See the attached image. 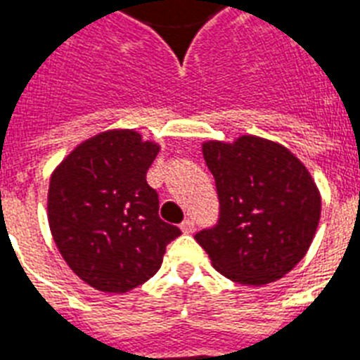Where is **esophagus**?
I'll use <instances>...</instances> for the list:
<instances>
[{
    "instance_id": "34e87169",
    "label": "esophagus",
    "mask_w": 360,
    "mask_h": 360,
    "mask_svg": "<svg viewBox=\"0 0 360 360\" xmlns=\"http://www.w3.org/2000/svg\"><path fill=\"white\" fill-rule=\"evenodd\" d=\"M181 231L185 232V234H190V232L195 231V223L192 219H185V221L181 223Z\"/></svg>"
}]
</instances>
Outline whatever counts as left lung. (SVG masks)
Masks as SVG:
<instances>
[{
	"label": "left lung",
	"instance_id": "1",
	"mask_svg": "<svg viewBox=\"0 0 360 360\" xmlns=\"http://www.w3.org/2000/svg\"><path fill=\"white\" fill-rule=\"evenodd\" d=\"M203 157L216 181L219 219L195 241L232 282L280 280L306 256L319 226L320 192L311 174L288 148L256 135L208 141Z\"/></svg>",
	"mask_w": 360,
	"mask_h": 360
}]
</instances>
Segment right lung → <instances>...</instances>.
Instances as JSON below:
<instances>
[{
    "mask_svg": "<svg viewBox=\"0 0 360 360\" xmlns=\"http://www.w3.org/2000/svg\"><path fill=\"white\" fill-rule=\"evenodd\" d=\"M159 144L134 129H110L78 144L51 175L47 216L53 240L80 280L128 292L159 271L179 236L159 217L146 172Z\"/></svg>",
    "mask_w": 360,
    "mask_h": 360,
    "instance_id": "right-lung-1",
    "label": "right lung"
}]
</instances>
